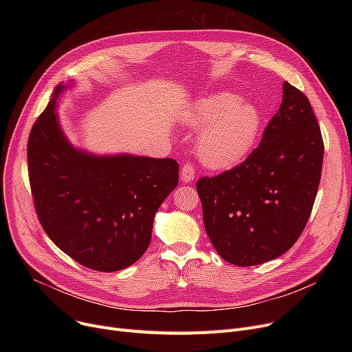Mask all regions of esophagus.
I'll return each instance as SVG.
<instances>
[{
  "instance_id": "esophagus-1",
  "label": "esophagus",
  "mask_w": 352,
  "mask_h": 352,
  "mask_svg": "<svg viewBox=\"0 0 352 352\" xmlns=\"http://www.w3.org/2000/svg\"><path fill=\"white\" fill-rule=\"evenodd\" d=\"M194 178H195L194 166L190 162L184 164L182 168H181V181L182 182H191Z\"/></svg>"
}]
</instances>
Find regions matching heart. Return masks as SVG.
Wrapping results in <instances>:
<instances>
[{
    "label": "heart",
    "mask_w": 352,
    "mask_h": 352,
    "mask_svg": "<svg viewBox=\"0 0 352 352\" xmlns=\"http://www.w3.org/2000/svg\"><path fill=\"white\" fill-rule=\"evenodd\" d=\"M182 122L202 128L195 151L208 168L226 170L243 162L260 140L264 118L254 104L230 91H218L192 102Z\"/></svg>",
    "instance_id": "obj_1"
}]
</instances>
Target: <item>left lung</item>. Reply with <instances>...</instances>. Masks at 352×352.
I'll list each match as a JSON object with an SVG mask.
<instances>
[{"mask_svg":"<svg viewBox=\"0 0 352 352\" xmlns=\"http://www.w3.org/2000/svg\"><path fill=\"white\" fill-rule=\"evenodd\" d=\"M322 158L309 100L285 81L260 145L232 170L197 182L206 231L219 256L258 265L297 243L317 197Z\"/></svg>","mask_w":352,"mask_h":352,"instance_id":"left-lung-1","label":"left lung"}]
</instances>
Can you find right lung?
Here are the masks:
<instances>
[{"instance_id": "1", "label": "right lung", "mask_w": 352, "mask_h": 352, "mask_svg": "<svg viewBox=\"0 0 352 352\" xmlns=\"http://www.w3.org/2000/svg\"><path fill=\"white\" fill-rule=\"evenodd\" d=\"M64 89L55 88L28 138L35 211L51 241L72 260L96 271H120L150 245L155 212L178 184V162L98 157L74 148L55 113Z\"/></svg>"}]
</instances>
